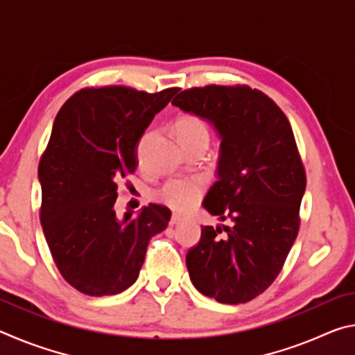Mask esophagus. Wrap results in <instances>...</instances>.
<instances>
[{
  "mask_svg": "<svg viewBox=\"0 0 355 355\" xmlns=\"http://www.w3.org/2000/svg\"><path fill=\"white\" fill-rule=\"evenodd\" d=\"M182 219H183V218H182V216L173 213V214H172V218H171V224H172V225H175V224H178V222H180V220H182Z\"/></svg>",
  "mask_w": 355,
  "mask_h": 355,
  "instance_id": "34e87169",
  "label": "esophagus"
}]
</instances>
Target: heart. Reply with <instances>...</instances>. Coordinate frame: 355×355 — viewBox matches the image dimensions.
Here are the masks:
<instances>
[{
	"instance_id": "obj_1",
	"label": "heart",
	"mask_w": 355,
	"mask_h": 355,
	"mask_svg": "<svg viewBox=\"0 0 355 355\" xmlns=\"http://www.w3.org/2000/svg\"><path fill=\"white\" fill-rule=\"evenodd\" d=\"M175 133L180 142L194 139V137H205V139L209 137L208 125L196 116L180 119L175 123ZM205 186L202 178H173L156 191V199L177 211H186L197 205V202L202 199Z\"/></svg>"
}]
</instances>
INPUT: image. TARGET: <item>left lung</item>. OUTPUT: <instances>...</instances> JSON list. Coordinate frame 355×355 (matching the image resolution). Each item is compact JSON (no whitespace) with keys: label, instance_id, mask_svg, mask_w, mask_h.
<instances>
[{"label":"left lung","instance_id":"obj_1","mask_svg":"<svg viewBox=\"0 0 355 355\" xmlns=\"http://www.w3.org/2000/svg\"><path fill=\"white\" fill-rule=\"evenodd\" d=\"M172 105L218 131V182L203 207L233 222L202 227L199 244L186 255L191 282L220 304L249 302L277 277L299 232L307 180L291 125L268 95L249 86L192 87Z\"/></svg>","mask_w":355,"mask_h":355}]
</instances>
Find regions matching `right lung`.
<instances>
[{
	"mask_svg": "<svg viewBox=\"0 0 355 355\" xmlns=\"http://www.w3.org/2000/svg\"><path fill=\"white\" fill-rule=\"evenodd\" d=\"M180 89L86 87L65 101L39 163L40 222L62 277L87 296H112L139 277L150 238L171 220L156 203L114 211L117 180L137 167L144 131Z\"/></svg>",
	"mask_w": 355,
	"mask_h": 355,
	"instance_id": "add662e5",
	"label": "right lung"
}]
</instances>
